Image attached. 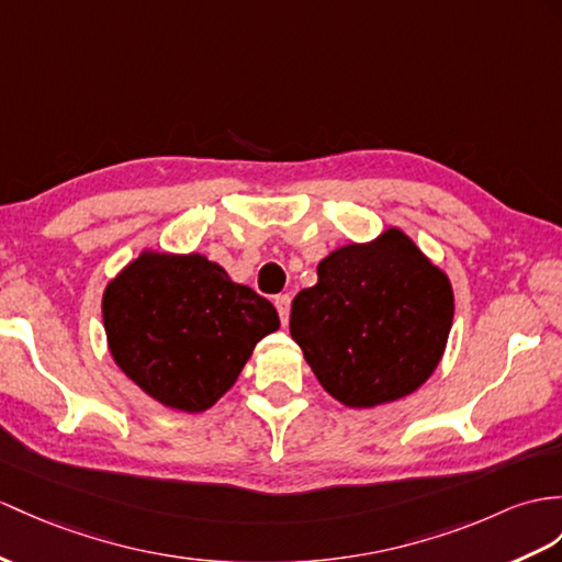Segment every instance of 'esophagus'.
Masks as SVG:
<instances>
[{
  "label": "esophagus",
  "mask_w": 562,
  "mask_h": 562,
  "mask_svg": "<svg viewBox=\"0 0 562 562\" xmlns=\"http://www.w3.org/2000/svg\"><path fill=\"white\" fill-rule=\"evenodd\" d=\"M273 305H277V310H279L281 324H283V326L289 324V314H291V295H277V297H273Z\"/></svg>",
  "instance_id": "34e87169"
}]
</instances>
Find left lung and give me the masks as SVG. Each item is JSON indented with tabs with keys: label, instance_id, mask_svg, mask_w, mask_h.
I'll list each match as a JSON object with an SVG mask.
<instances>
[{
	"label": "left lung",
	"instance_id": "8db88e82",
	"mask_svg": "<svg viewBox=\"0 0 562 562\" xmlns=\"http://www.w3.org/2000/svg\"><path fill=\"white\" fill-rule=\"evenodd\" d=\"M317 277L293 300L291 336L336 401L374 407L431 376L453 324V289L403 231L338 248Z\"/></svg>",
	"mask_w": 562,
	"mask_h": 562
}]
</instances>
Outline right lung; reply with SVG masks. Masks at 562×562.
Returning <instances> with one entry per match:
<instances>
[{"label":"right lung","mask_w":562,"mask_h":562,"mask_svg":"<svg viewBox=\"0 0 562 562\" xmlns=\"http://www.w3.org/2000/svg\"><path fill=\"white\" fill-rule=\"evenodd\" d=\"M102 317L121 372L183 413L212 407L259 340L279 328L267 297L195 252L133 259L106 285Z\"/></svg>","instance_id":"1"}]
</instances>
